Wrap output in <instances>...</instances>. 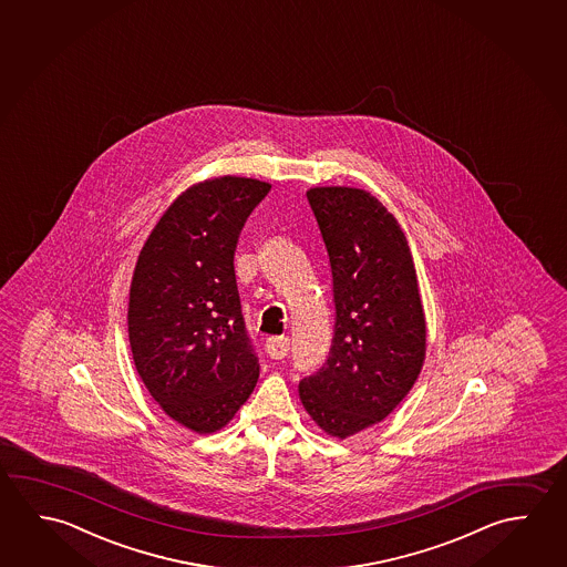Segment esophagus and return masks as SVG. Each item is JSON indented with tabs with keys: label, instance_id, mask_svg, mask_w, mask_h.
<instances>
[{
	"label": "esophagus",
	"instance_id": "esophagus-1",
	"mask_svg": "<svg viewBox=\"0 0 567 567\" xmlns=\"http://www.w3.org/2000/svg\"><path fill=\"white\" fill-rule=\"evenodd\" d=\"M265 348H267V353L272 360H282L288 353V348H290V340L287 336H272L267 340Z\"/></svg>",
	"mask_w": 567,
	"mask_h": 567
}]
</instances>
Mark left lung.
<instances>
[{
    "instance_id": "obj_1",
    "label": "left lung",
    "mask_w": 567,
    "mask_h": 567,
    "mask_svg": "<svg viewBox=\"0 0 567 567\" xmlns=\"http://www.w3.org/2000/svg\"><path fill=\"white\" fill-rule=\"evenodd\" d=\"M308 204L332 269L330 355L300 381V401L328 435H353L390 415L417 380L427 328L408 239L372 194L312 187Z\"/></svg>"
}]
</instances>
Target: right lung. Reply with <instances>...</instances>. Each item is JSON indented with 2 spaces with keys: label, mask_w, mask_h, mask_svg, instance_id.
I'll use <instances>...</instances> for the list:
<instances>
[{
  "label": "right lung",
  "mask_w": 567,
  "mask_h": 567,
  "mask_svg": "<svg viewBox=\"0 0 567 567\" xmlns=\"http://www.w3.org/2000/svg\"><path fill=\"white\" fill-rule=\"evenodd\" d=\"M270 186L224 176L189 187L150 233L128 302L132 358L146 390L199 435L225 427L259 380L233 257Z\"/></svg>",
  "instance_id": "add662e5"
}]
</instances>
